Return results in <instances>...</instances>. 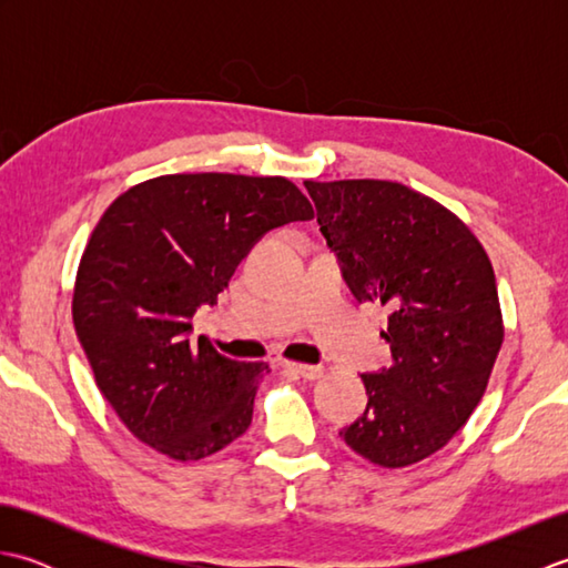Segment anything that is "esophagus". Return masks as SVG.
<instances>
[{"label":"esophagus","instance_id":"esophagus-1","mask_svg":"<svg viewBox=\"0 0 568 568\" xmlns=\"http://www.w3.org/2000/svg\"><path fill=\"white\" fill-rule=\"evenodd\" d=\"M283 368H287L291 373H295V376L305 378V381H317V378H322V373H324V368H322V366L295 364V361H283Z\"/></svg>","mask_w":568,"mask_h":568}]
</instances>
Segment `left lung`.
<instances>
[{"label":"left lung","instance_id":"obj_1","mask_svg":"<svg viewBox=\"0 0 568 568\" xmlns=\"http://www.w3.org/2000/svg\"><path fill=\"white\" fill-rule=\"evenodd\" d=\"M320 232L358 303L388 305L393 366L364 373L368 405L339 432L385 468L439 452L486 393L503 344L496 273L470 229L390 180H305Z\"/></svg>","mask_w":568,"mask_h":568}]
</instances>
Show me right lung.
Instances as JSON below:
<instances>
[{
	"instance_id": "1",
	"label": "right lung",
	"mask_w": 568,
	"mask_h": 568,
	"mask_svg": "<svg viewBox=\"0 0 568 568\" xmlns=\"http://www.w3.org/2000/svg\"><path fill=\"white\" fill-rule=\"evenodd\" d=\"M315 216L285 178L161 175L119 195L82 253L72 322L104 400L129 432L175 462L224 449L251 425L265 364L222 356L200 336L253 244Z\"/></svg>"
}]
</instances>
